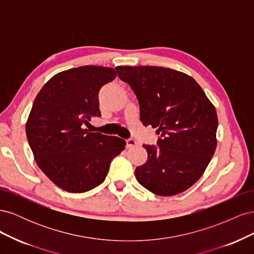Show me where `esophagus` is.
I'll return each instance as SVG.
<instances>
[{"mask_svg":"<svg viewBox=\"0 0 254 254\" xmlns=\"http://www.w3.org/2000/svg\"><path fill=\"white\" fill-rule=\"evenodd\" d=\"M134 146H136V142L134 140L132 139L126 140V148H132Z\"/></svg>","mask_w":254,"mask_h":254,"instance_id":"obj_1","label":"esophagus"}]
</instances>
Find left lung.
Wrapping results in <instances>:
<instances>
[{"label": "left lung", "instance_id": "1", "mask_svg": "<svg viewBox=\"0 0 254 254\" xmlns=\"http://www.w3.org/2000/svg\"><path fill=\"white\" fill-rule=\"evenodd\" d=\"M140 104L144 126L161 134L158 146L144 145L146 162L135 168L141 186L159 196L190 189L203 175L216 149L217 113L190 75L162 66H117Z\"/></svg>", "mask_w": 254, "mask_h": 254}]
</instances>
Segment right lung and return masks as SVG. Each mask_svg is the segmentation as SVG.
<instances>
[{
  "instance_id": "add662e5",
  "label": "right lung",
  "mask_w": 254,
  "mask_h": 254,
  "mask_svg": "<svg viewBox=\"0 0 254 254\" xmlns=\"http://www.w3.org/2000/svg\"><path fill=\"white\" fill-rule=\"evenodd\" d=\"M113 67L84 65L60 72L36 96L25 131L37 165L60 189L83 193L103 183L126 142L82 128L101 117L98 92Z\"/></svg>"
}]
</instances>
